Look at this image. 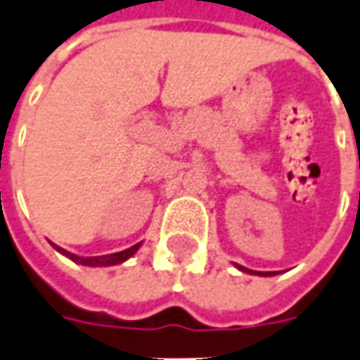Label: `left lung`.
I'll return each mask as SVG.
<instances>
[{
    "instance_id": "8db88e82",
    "label": "left lung",
    "mask_w": 360,
    "mask_h": 360,
    "mask_svg": "<svg viewBox=\"0 0 360 360\" xmlns=\"http://www.w3.org/2000/svg\"><path fill=\"white\" fill-rule=\"evenodd\" d=\"M237 269L243 270V272H249V274H259V276H274V274H278V272H255V270L251 269H245L241 264H237Z\"/></svg>"
}]
</instances>
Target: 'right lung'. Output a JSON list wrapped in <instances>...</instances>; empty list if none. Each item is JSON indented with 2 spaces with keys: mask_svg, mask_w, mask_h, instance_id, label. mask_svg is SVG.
<instances>
[{
  "mask_svg": "<svg viewBox=\"0 0 360 360\" xmlns=\"http://www.w3.org/2000/svg\"><path fill=\"white\" fill-rule=\"evenodd\" d=\"M51 245L56 249V251L60 252V255L68 257V259L74 260V262H78V264H84V266H113V264H121V262H125L127 259H131V257L139 251V247H141V243H137V245L129 247V249H125V251L113 252V255H101V257H78V255H74V252L64 251L62 247L54 245V243H51Z\"/></svg>",
  "mask_w": 360,
  "mask_h": 360,
  "instance_id": "add662e5",
  "label": "right lung"
}]
</instances>
